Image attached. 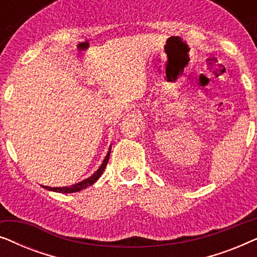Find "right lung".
<instances>
[{
  "label": "right lung",
  "mask_w": 257,
  "mask_h": 257,
  "mask_svg": "<svg viewBox=\"0 0 257 257\" xmlns=\"http://www.w3.org/2000/svg\"><path fill=\"white\" fill-rule=\"evenodd\" d=\"M110 153H111V147H110V150H108L106 157H105L103 164L100 165V167L98 168V170L94 172V173L91 175L90 178L85 179V180L80 181V182H78V184L68 186V187H49V186H43V187L45 189H49V191H54V192H58V193H75V192L82 191V189H85L86 187H89V186L93 185L94 182L99 179L100 175L103 174L105 167H106V165H107L108 158H110Z\"/></svg>",
  "instance_id": "1"
}]
</instances>
